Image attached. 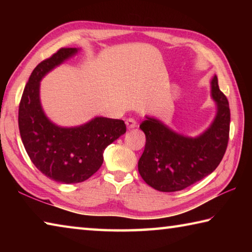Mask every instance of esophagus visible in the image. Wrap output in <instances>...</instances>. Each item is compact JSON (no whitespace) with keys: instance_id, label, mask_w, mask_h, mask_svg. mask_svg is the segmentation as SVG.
Listing matches in <instances>:
<instances>
[{"instance_id":"esophagus-1","label":"esophagus","mask_w":252,"mask_h":252,"mask_svg":"<svg viewBox=\"0 0 252 252\" xmlns=\"http://www.w3.org/2000/svg\"><path fill=\"white\" fill-rule=\"evenodd\" d=\"M126 125L127 129L131 130V129H134V127L136 126V122H135L134 119L130 118V119H126Z\"/></svg>"}]
</instances>
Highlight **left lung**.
<instances>
[{"label": "left lung", "mask_w": 252, "mask_h": 252, "mask_svg": "<svg viewBox=\"0 0 252 252\" xmlns=\"http://www.w3.org/2000/svg\"><path fill=\"white\" fill-rule=\"evenodd\" d=\"M210 93L216 116L198 135L179 133L155 117L146 116L140 125L146 147L138 170L153 189L162 192L186 189L212 173L222 160L229 140L230 109L216 74L210 81Z\"/></svg>", "instance_id": "obj_1"}]
</instances>
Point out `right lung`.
I'll list each match as a JSON object with an SVG mask.
<instances>
[{"instance_id":"obj_1","label":"right lung","mask_w":252,"mask_h":252,"mask_svg":"<svg viewBox=\"0 0 252 252\" xmlns=\"http://www.w3.org/2000/svg\"><path fill=\"white\" fill-rule=\"evenodd\" d=\"M81 49H60L30 75L19 108V129L33 164L60 183H79L94 174L103 163L105 148L126 133L125 121L95 117L76 126L55 125L46 116L40 97L44 76L73 58Z\"/></svg>"}]
</instances>
